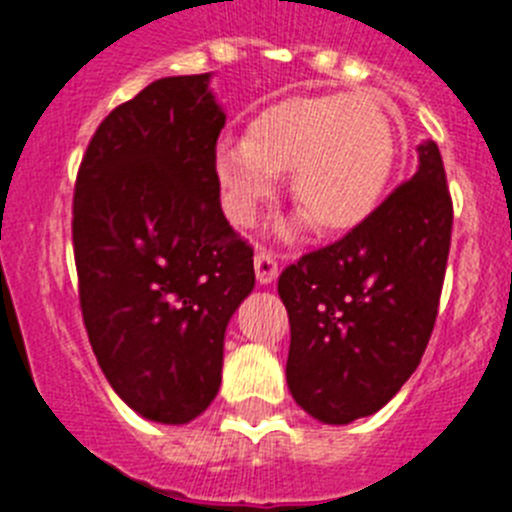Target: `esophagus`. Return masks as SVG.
Returning a JSON list of instances; mask_svg holds the SVG:
<instances>
[{
    "label": "esophagus",
    "mask_w": 512,
    "mask_h": 512,
    "mask_svg": "<svg viewBox=\"0 0 512 512\" xmlns=\"http://www.w3.org/2000/svg\"><path fill=\"white\" fill-rule=\"evenodd\" d=\"M253 269H256V279H259V284H271L274 279L279 277L277 259H274V256L266 251L256 253V259H253Z\"/></svg>",
    "instance_id": "obj_1"
}]
</instances>
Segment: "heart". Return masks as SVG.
I'll return each mask as SVG.
<instances>
[{
	"label": "heart",
	"mask_w": 512,
	"mask_h": 512,
	"mask_svg": "<svg viewBox=\"0 0 512 512\" xmlns=\"http://www.w3.org/2000/svg\"><path fill=\"white\" fill-rule=\"evenodd\" d=\"M395 125L379 102L351 94L292 97L253 117L248 138H223L215 176L225 212L251 228L274 200L279 176L292 171V200L302 207L282 233L315 223L348 233L382 205L395 171Z\"/></svg>",
	"instance_id": "obj_1"
}]
</instances>
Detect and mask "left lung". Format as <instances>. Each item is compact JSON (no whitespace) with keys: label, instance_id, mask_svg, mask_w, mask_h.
I'll use <instances>...</instances> for the list:
<instances>
[{"label":"left lung","instance_id":"8db88e82","mask_svg":"<svg viewBox=\"0 0 512 512\" xmlns=\"http://www.w3.org/2000/svg\"><path fill=\"white\" fill-rule=\"evenodd\" d=\"M451 223L441 153L423 140L413 179L364 225L282 271L287 384L307 415L354 423L382 410L418 369L438 315Z\"/></svg>","mask_w":512,"mask_h":512}]
</instances>
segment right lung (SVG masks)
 I'll list each match as a JSON object with an SVG mask.
<instances>
[{
	"label": "right lung",
	"instance_id": "obj_1",
	"mask_svg": "<svg viewBox=\"0 0 512 512\" xmlns=\"http://www.w3.org/2000/svg\"><path fill=\"white\" fill-rule=\"evenodd\" d=\"M212 74L166 76L104 117L81 161L74 256L89 343L140 418L184 425L223 374L225 328L253 292V251L220 207Z\"/></svg>",
	"mask_w": 512,
	"mask_h": 512
}]
</instances>
